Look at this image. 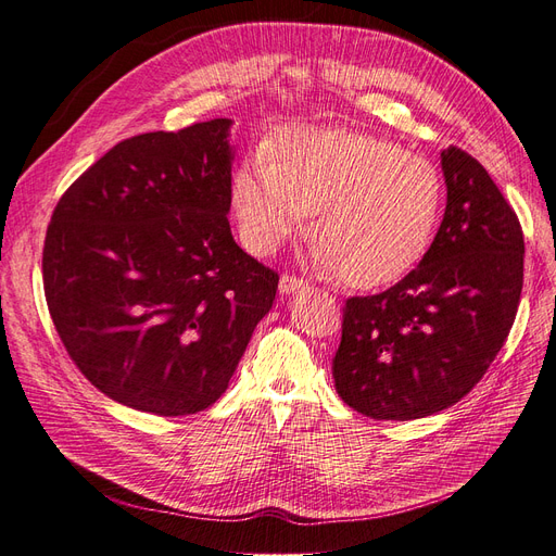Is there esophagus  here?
Here are the masks:
<instances>
[{
    "instance_id": "esophagus-1",
    "label": "esophagus",
    "mask_w": 556,
    "mask_h": 556,
    "mask_svg": "<svg viewBox=\"0 0 556 556\" xmlns=\"http://www.w3.org/2000/svg\"><path fill=\"white\" fill-rule=\"evenodd\" d=\"M306 288H308L306 280H301V278L290 276V274H282L280 282H278L280 294H296L299 290H306Z\"/></svg>"
}]
</instances>
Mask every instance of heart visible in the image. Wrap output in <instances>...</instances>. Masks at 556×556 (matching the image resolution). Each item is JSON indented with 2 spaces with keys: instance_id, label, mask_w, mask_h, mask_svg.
<instances>
[{
  "instance_id": "1",
  "label": "heart",
  "mask_w": 556,
  "mask_h": 556,
  "mask_svg": "<svg viewBox=\"0 0 556 556\" xmlns=\"http://www.w3.org/2000/svg\"><path fill=\"white\" fill-rule=\"evenodd\" d=\"M248 245L274 252L313 217V262L357 288L392 282L422 260L443 208L435 166L348 129L288 127L233 174Z\"/></svg>"
}]
</instances>
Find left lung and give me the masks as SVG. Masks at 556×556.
Returning <instances> with one entry per match:
<instances>
[{
    "label": "left lung",
    "instance_id": "left-lung-1",
    "mask_svg": "<svg viewBox=\"0 0 556 556\" xmlns=\"http://www.w3.org/2000/svg\"><path fill=\"white\" fill-rule=\"evenodd\" d=\"M447 204L417 268L394 288L352 296L333 384L374 419L427 417L464 399L506 343L525 282V237L484 166L445 148Z\"/></svg>",
    "mask_w": 556,
    "mask_h": 556
}]
</instances>
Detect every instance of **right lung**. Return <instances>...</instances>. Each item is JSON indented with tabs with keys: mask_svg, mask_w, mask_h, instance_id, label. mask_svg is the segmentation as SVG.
Wrapping results in <instances>:
<instances>
[{
	"mask_svg": "<svg viewBox=\"0 0 556 556\" xmlns=\"http://www.w3.org/2000/svg\"><path fill=\"white\" fill-rule=\"evenodd\" d=\"M229 117L125 139L62 194L43 245L60 339L99 392L192 415L220 399L278 274L231 237Z\"/></svg>",
	"mask_w": 556,
	"mask_h": 556,
	"instance_id": "obj_1",
	"label": "right lung"
}]
</instances>
